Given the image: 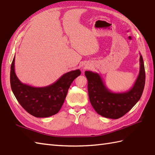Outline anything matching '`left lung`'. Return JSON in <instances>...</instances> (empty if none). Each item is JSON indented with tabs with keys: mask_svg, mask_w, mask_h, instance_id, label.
Listing matches in <instances>:
<instances>
[{
	"mask_svg": "<svg viewBox=\"0 0 155 155\" xmlns=\"http://www.w3.org/2000/svg\"><path fill=\"white\" fill-rule=\"evenodd\" d=\"M139 55L140 68L137 78L134 86L126 92H112L97 73L85 71L88 80L90 103L98 114L108 118H120L129 112L140 99L145 87V71L143 57L141 54Z\"/></svg>",
	"mask_w": 155,
	"mask_h": 155,
	"instance_id": "8db88e82",
	"label": "left lung"
}]
</instances>
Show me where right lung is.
<instances>
[{
  "mask_svg": "<svg viewBox=\"0 0 155 155\" xmlns=\"http://www.w3.org/2000/svg\"><path fill=\"white\" fill-rule=\"evenodd\" d=\"M14 61L15 56L10 68V85L18 103L37 118H47L57 114L64 102L70 85L81 74V71L72 70L62 75L50 85L35 87L19 80L15 73Z\"/></svg>",
  "mask_w": 155,
  "mask_h": 155,
  "instance_id": "obj_1",
  "label": "right lung"
}]
</instances>
